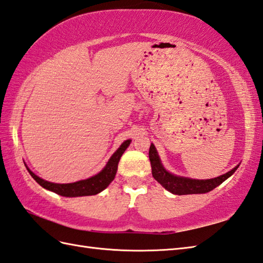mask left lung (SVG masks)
<instances>
[{
    "label": "left lung",
    "mask_w": 263,
    "mask_h": 263,
    "mask_svg": "<svg viewBox=\"0 0 263 263\" xmlns=\"http://www.w3.org/2000/svg\"><path fill=\"white\" fill-rule=\"evenodd\" d=\"M149 159L150 164H152V173L155 180L161 184V186H164L167 191L177 195L210 192L211 190H214L218 185H220L222 182L226 181L228 177H231L238 168L237 165L230 172L225 173V174L215 178H209V180H195V178L177 176L173 174V173H170L165 168L164 165L161 164L157 149L154 146V143L150 144Z\"/></svg>",
    "instance_id": "1"
}]
</instances>
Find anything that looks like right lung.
<instances>
[{
  "label": "right lung",
  "mask_w": 263,
  "mask_h": 263,
  "mask_svg": "<svg viewBox=\"0 0 263 263\" xmlns=\"http://www.w3.org/2000/svg\"><path fill=\"white\" fill-rule=\"evenodd\" d=\"M131 140L127 139L124 142H123L120 148L116 150V152L111 155V157L108 159L107 164L105 165L104 168L100 171L98 174L93 175L86 180H81L73 183H53L43 180L39 176H37L35 173L31 172L27 167L29 174L32 176L33 180H35L39 185L43 186L44 189L48 190V191H52L57 194L62 195V197L66 198H76V197H86V195H95L97 193H100L102 191L107 187L111 181L114 180L117 172V166H119V161L122 157V155L124 154L126 148L130 146Z\"/></svg>",
  "instance_id": "right-lung-1"
}]
</instances>
